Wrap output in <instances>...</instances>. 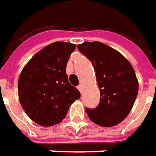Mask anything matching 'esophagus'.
<instances>
[{"label":"esophagus","instance_id":"34e87169","mask_svg":"<svg viewBox=\"0 0 156 156\" xmlns=\"http://www.w3.org/2000/svg\"><path fill=\"white\" fill-rule=\"evenodd\" d=\"M78 90L80 92H83V85L82 84H79L78 86Z\"/></svg>","mask_w":156,"mask_h":156}]
</instances>
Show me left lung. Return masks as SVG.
Wrapping results in <instances>:
<instances>
[{
	"instance_id": "1",
	"label": "left lung",
	"mask_w": 156,
	"mask_h": 156,
	"mask_svg": "<svg viewBox=\"0 0 156 156\" xmlns=\"http://www.w3.org/2000/svg\"><path fill=\"white\" fill-rule=\"evenodd\" d=\"M91 61L100 89L96 108H85L90 120L99 126H116L126 118L138 92V81L130 62L114 48L100 42L77 46Z\"/></svg>"
}]
</instances>
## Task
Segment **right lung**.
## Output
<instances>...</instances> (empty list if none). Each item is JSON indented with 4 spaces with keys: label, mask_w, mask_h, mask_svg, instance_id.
Wrapping results in <instances>:
<instances>
[{
    "label": "right lung",
    "mask_w": 156,
    "mask_h": 156,
    "mask_svg": "<svg viewBox=\"0 0 156 156\" xmlns=\"http://www.w3.org/2000/svg\"><path fill=\"white\" fill-rule=\"evenodd\" d=\"M76 46L55 42L37 53L25 65L19 78L18 91L23 109L42 126L60 123L70 106L80 98L66 73L67 61Z\"/></svg>",
    "instance_id": "obj_1"
}]
</instances>
